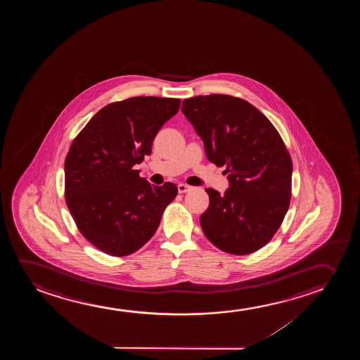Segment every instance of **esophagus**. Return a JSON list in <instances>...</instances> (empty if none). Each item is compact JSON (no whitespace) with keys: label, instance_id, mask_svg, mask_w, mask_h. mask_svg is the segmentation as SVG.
<instances>
[{"label":"esophagus","instance_id":"34e87169","mask_svg":"<svg viewBox=\"0 0 360 360\" xmlns=\"http://www.w3.org/2000/svg\"><path fill=\"white\" fill-rule=\"evenodd\" d=\"M191 189H192V187H189L187 184H183V183L178 184V192L179 193H187L189 192Z\"/></svg>","mask_w":360,"mask_h":360}]
</instances>
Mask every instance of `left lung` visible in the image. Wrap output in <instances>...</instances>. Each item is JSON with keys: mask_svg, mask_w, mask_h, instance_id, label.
<instances>
[{"mask_svg": "<svg viewBox=\"0 0 360 360\" xmlns=\"http://www.w3.org/2000/svg\"><path fill=\"white\" fill-rule=\"evenodd\" d=\"M182 112L202 138L209 161L225 166V194L207 188L210 204L200 217L207 240L245 256L266 246L290 205L292 161L281 134L264 114L229 94L183 101Z\"/></svg>", "mask_w": 360, "mask_h": 360, "instance_id": "1", "label": "left lung"}]
</instances>
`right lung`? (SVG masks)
Wrapping results in <instances>:
<instances>
[{
	"label": "right lung",
	"instance_id": "add662e5",
	"mask_svg": "<svg viewBox=\"0 0 360 360\" xmlns=\"http://www.w3.org/2000/svg\"><path fill=\"white\" fill-rule=\"evenodd\" d=\"M179 98L131 97L107 104L74 139L65 158V199L82 236L109 256L138 251L177 197L171 182L151 186L134 166L177 114Z\"/></svg>",
	"mask_w": 360,
	"mask_h": 360
}]
</instances>
